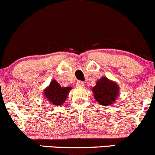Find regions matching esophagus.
I'll return each instance as SVG.
<instances>
[{
    "label": "esophagus",
    "instance_id": "esophagus-1",
    "mask_svg": "<svg viewBox=\"0 0 155 155\" xmlns=\"http://www.w3.org/2000/svg\"><path fill=\"white\" fill-rule=\"evenodd\" d=\"M76 86L77 87H82L84 86V82L82 81H77L76 83Z\"/></svg>",
    "mask_w": 155,
    "mask_h": 155
}]
</instances>
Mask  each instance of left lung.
<instances>
[{
  "label": "left lung",
  "mask_w": 155,
  "mask_h": 155,
  "mask_svg": "<svg viewBox=\"0 0 155 155\" xmlns=\"http://www.w3.org/2000/svg\"><path fill=\"white\" fill-rule=\"evenodd\" d=\"M94 98L100 104L109 106L112 104L118 94V86L114 82L103 77L97 82L93 87Z\"/></svg>",
  "instance_id": "8db88e82"
}]
</instances>
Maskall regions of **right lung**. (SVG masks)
<instances>
[{"instance_id":"obj_1","label":"right lung","mask_w":155,"mask_h":155,"mask_svg":"<svg viewBox=\"0 0 155 155\" xmlns=\"http://www.w3.org/2000/svg\"><path fill=\"white\" fill-rule=\"evenodd\" d=\"M70 89V87H61L58 82L53 80L49 86L44 91V94L51 104L61 106L66 101Z\"/></svg>"}]
</instances>
